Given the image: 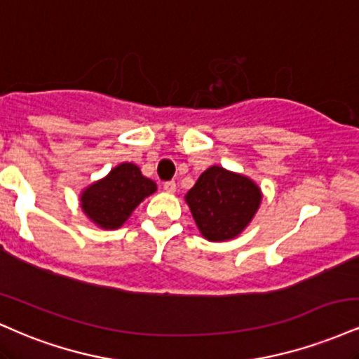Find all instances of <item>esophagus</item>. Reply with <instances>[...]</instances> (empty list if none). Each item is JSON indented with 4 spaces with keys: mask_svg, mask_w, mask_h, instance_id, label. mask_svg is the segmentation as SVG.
I'll return each instance as SVG.
<instances>
[{
    "mask_svg": "<svg viewBox=\"0 0 359 359\" xmlns=\"http://www.w3.org/2000/svg\"><path fill=\"white\" fill-rule=\"evenodd\" d=\"M175 189H177V185H175L174 180H168V182L163 184V191L168 192V194H174Z\"/></svg>",
    "mask_w": 359,
    "mask_h": 359,
    "instance_id": "1",
    "label": "esophagus"
}]
</instances>
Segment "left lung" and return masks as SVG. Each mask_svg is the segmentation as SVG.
<instances>
[{"instance_id":"obj_1","label":"left lung","mask_w":359,"mask_h":359,"mask_svg":"<svg viewBox=\"0 0 359 359\" xmlns=\"http://www.w3.org/2000/svg\"><path fill=\"white\" fill-rule=\"evenodd\" d=\"M261 201V187L252 179L219 165L202 172L185 194L198 232L210 243H224L243 234Z\"/></svg>"}]
</instances>
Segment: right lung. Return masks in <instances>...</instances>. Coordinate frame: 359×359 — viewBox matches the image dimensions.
<instances>
[{
    "instance_id": "1",
    "label": "right lung",
    "mask_w": 359,
    "mask_h": 359,
    "mask_svg": "<svg viewBox=\"0 0 359 359\" xmlns=\"http://www.w3.org/2000/svg\"><path fill=\"white\" fill-rule=\"evenodd\" d=\"M155 191L157 184L142 175L135 163L123 162L81 191L80 207L95 226L114 231L122 227L138 204Z\"/></svg>"
}]
</instances>
